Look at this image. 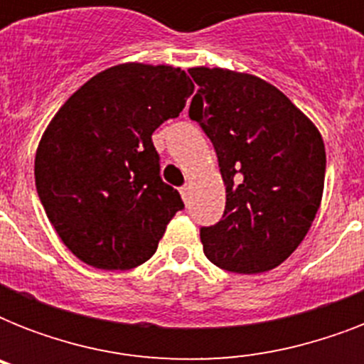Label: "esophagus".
I'll list each match as a JSON object with an SVG mask.
<instances>
[{
	"label": "esophagus",
	"mask_w": 364,
	"mask_h": 364,
	"mask_svg": "<svg viewBox=\"0 0 364 364\" xmlns=\"http://www.w3.org/2000/svg\"><path fill=\"white\" fill-rule=\"evenodd\" d=\"M181 196L183 200H185V204H191V185H185V187H181Z\"/></svg>",
	"instance_id": "34e87169"
}]
</instances>
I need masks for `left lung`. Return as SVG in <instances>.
Wrapping results in <instances>:
<instances>
[{"mask_svg": "<svg viewBox=\"0 0 364 364\" xmlns=\"http://www.w3.org/2000/svg\"><path fill=\"white\" fill-rule=\"evenodd\" d=\"M198 92L188 117L215 147L227 205L200 228L205 257L223 270L260 274L299 247L321 205L325 143L317 126L260 77L191 68Z\"/></svg>", "mask_w": 364, "mask_h": 364, "instance_id": "left-lung-1", "label": "left lung"}]
</instances>
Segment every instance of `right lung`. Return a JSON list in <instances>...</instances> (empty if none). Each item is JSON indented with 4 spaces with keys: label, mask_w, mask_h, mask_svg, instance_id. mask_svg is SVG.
<instances>
[{
    "label": "right lung",
    "mask_w": 364,
    "mask_h": 364,
    "mask_svg": "<svg viewBox=\"0 0 364 364\" xmlns=\"http://www.w3.org/2000/svg\"><path fill=\"white\" fill-rule=\"evenodd\" d=\"M193 90L181 68L128 62L88 79L48 122L36 153L37 194L77 259L130 270L153 257L185 204L160 179L151 136L179 117Z\"/></svg>",
    "instance_id": "add662e5"
}]
</instances>
